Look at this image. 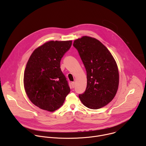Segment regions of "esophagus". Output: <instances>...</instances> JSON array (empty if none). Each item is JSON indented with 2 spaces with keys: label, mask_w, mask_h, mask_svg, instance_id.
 Returning <instances> with one entry per match:
<instances>
[{
  "label": "esophagus",
  "mask_w": 146,
  "mask_h": 146,
  "mask_svg": "<svg viewBox=\"0 0 146 146\" xmlns=\"http://www.w3.org/2000/svg\"><path fill=\"white\" fill-rule=\"evenodd\" d=\"M71 84H72V87L73 88L74 87V86H75V82H72Z\"/></svg>",
  "instance_id": "esophagus-1"
}]
</instances>
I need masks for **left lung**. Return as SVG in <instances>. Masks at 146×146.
I'll use <instances>...</instances> for the list:
<instances>
[{
	"label": "left lung",
	"instance_id": "1",
	"mask_svg": "<svg viewBox=\"0 0 146 146\" xmlns=\"http://www.w3.org/2000/svg\"><path fill=\"white\" fill-rule=\"evenodd\" d=\"M86 71L87 86L79 98L91 109L105 106L114 98L119 84L116 62L109 50L98 40L82 36L74 41Z\"/></svg>",
	"mask_w": 146,
	"mask_h": 146
}]
</instances>
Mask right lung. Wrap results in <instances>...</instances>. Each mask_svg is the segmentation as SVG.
I'll return each mask as SVG.
<instances>
[{"mask_svg": "<svg viewBox=\"0 0 146 146\" xmlns=\"http://www.w3.org/2000/svg\"><path fill=\"white\" fill-rule=\"evenodd\" d=\"M72 43V40L49 41L35 49L27 62L25 91L32 103L41 109L55 111L63 105L70 91L60 62Z\"/></svg>", "mask_w": 146, "mask_h": 146, "instance_id": "right-lung-1", "label": "right lung"}]
</instances>
